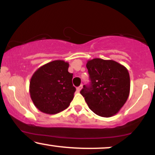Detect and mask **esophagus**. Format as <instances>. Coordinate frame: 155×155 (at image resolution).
Here are the masks:
<instances>
[{
    "mask_svg": "<svg viewBox=\"0 0 155 155\" xmlns=\"http://www.w3.org/2000/svg\"><path fill=\"white\" fill-rule=\"evenodd\" d=\"M81 89H82V85H80L79 87H78L76 88V90H77V92H79L80 91H81Z\"/></svg>",
    "mask_w": 155,
    "mask_h": 155,
    "instance_id": "esophagus-1",
    "label": "esophagus"
}]
</instances>
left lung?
<instances>
[{
	"instance_id": "obj_1",
	"label": "left lung",
	"mask_w": 155,
	"mask_h": 155,
	"mask_svg": "<svg viewBox=\"0 0 155 155\" xmlns=\"http://www.w3.org/2000/svg\"><path fill=\"white\" fill-rule=\"evenodd\" d=\"M87 68L91 81L80 93L89 108L103 117L118 113L127 101L130 81L127 69L114 60L95 58L88 60Z\"/></svg>"
}]
</instances>
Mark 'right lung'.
<instances>
[{
    "instance_id": "add662e5",
    "label": "right lung",
    "mask_w": 155,
    "mask_h": 155,
    "mask_svg": "<svg viewBox=\"0 0 155 155\" xmlns=\"http://www.w3.org/2000/svg\"><path fill=\"white\" fill-rule=\"evenodd\" d=\"M68 67V62L54 60L41 66L33 74L30 95L39 111L55 114L68 107L76 91Z\"/></svg>"
}]
</instances>
